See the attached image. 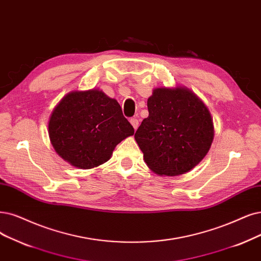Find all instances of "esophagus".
Wrapping results in <instances>:
<instances>
[{"label": "esophagus", "mask_w": 261, "mask_h": 261, "mask_svg": "<svg viewBox=\"0 0 261 261\" xmlns=\"http://www.w3.org/2000/svg\"><path fill=\"white\" fill-rule=\"evenodd\" d=\"M130 122L132 124V127L134 128V130H137L138 127H139V120L137 118H131L130 119Z\"/></svg>", "instance_id": "obj_1"}]
</instances>
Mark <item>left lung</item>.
<instances>
[{
  "label": "left lung",
  "mask_w": 261,
  "mask_h": 261,
  "mask_svg": "<svg viewBox=\"0 0 261 261\" xmlns=\"http://www.w3.org/2000/svg\"><path fill=\"white\" fill-rule=\"evenodd\" d=\"M148 117L134 134L148 168L158 175L177 176L205 157L214 139L211 114L186 87L152 91Z\"/></svg>",
  "instance_id": "obj_1"
}]
</instances>
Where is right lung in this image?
<instances>
[{
    "label": "right lung",
    "instance_id": "right-lung-1",
    "mask_svg": "<svg viewBox=\"0 0 261 261\" xmlns=\"http://www.w3.org/2000/svg\"><path fill=\"white\" fill-rule=\"evenodd\" d=\"M48 133L55 150L79 169L110 160L122 140L134 134L119 103L99 89L67 93L51 113Z\"/></svg>",
    "mask_w": 261,
    "mask_h": 261
}]
</instances>
